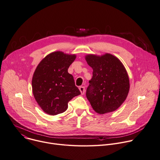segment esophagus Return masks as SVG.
I'll return each mask as SVG.
<instances>
[{
    "label": "esophagus",
    "instance_id": "34e87169",
    "mask_svg": "<svg viewBox=\"0 0 160 160\" xmlns=\"http://www.w3.org/2000/svg\"><path fill=\"white\" fill-rule=\"evenodd\" d=\"M79 90H80V92H81L82 95H83V94L85 93V87H83V86L80 87H79Z\"/></svg>",
    "mask_w": 160,
    "mask_h": 160
}]
</instances>
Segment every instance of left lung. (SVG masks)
Here are the masks:
<instances>
[{"label":"left lung","mask_w":160,"mask_h":160,"mask_svg":"<svg viewBox=\"0 0 160 160\" xmlns=\"http://www.w3.org/2000/svg\"><path fill=\"white\" fill-rule=\"evenodd\" d=\"M93 69L86 96L93 109L99 114L117 110L126 99L129 91V79L125 67L114 55L85 56Z\"/></svg>","instance_id":"1"}]
</instances>
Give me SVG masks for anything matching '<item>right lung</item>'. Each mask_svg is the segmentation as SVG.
Segmentation results:
<instances>
[{
  "label": "right lung",
  "instance_id": "obj_1",
  "mask_svg": "<svg viewBox=\"0 0 160 160\" xmlns=\"http://www.w3.org/2000/svg\"><path fill=\"white\" fill-rule=\"evenodd\" d=\"M75 55L52 52L36 67L32 79V93L42 111L51 116L64 112L68 103L81 93L68 69Z\"/></svg>",
  "mask_w": 160,
  "mask_h": 160
}]
</instances>
